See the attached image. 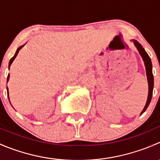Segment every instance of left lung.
I'll use <instances>...</instances> for the list:
<instances>
[{"instance_id":"obj_1","label":"left lung","mask_w":160,"mask_h":160,"mask_svg":"<svg viewBox=\"0 0 160 160\" xmlns=\"http://www.w3.org/2000/svg\"><path fill=\"white\" fill-rule=\"evenodd\" d=\"M134 45L135 46V47L137 48V49L138 50V52L141 55V56L142 57L143 61H144L145 67H146V75H147V79H148V83H149V94H148V99L146 101V106H145L144 109L142 111L141 114L143 112H145V111L147 109L148 106H149L150 101H151L152 96V90H153V84H154V80H153V75H152V62L151 59L149 55L147 54L145 49H143L142 46L136 41V40H132Z\"/></svg>"}]
</instances>
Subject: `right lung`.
I'll list each match as a JSON object with an SVG mask.
<instances>
[{"mask_svg": "<svg viewBox=\"0 0 160 160\" xmlns=\"http://www.w3.org/2000/svg\"><path fill=\"white\" fill-rule=\"evenodd\" d=\"M23 47V46H20V47L18 48V49H17V51H16V52H15V54H14V56H13L12 58H11V60H10V62H9V65H8V68H10V66H11V64L12 63V62L13 61H14V59H15V57L16 56H17V55H18V52H19V50H20L21 49H22V48ZM9 77H10V76H9V74H8V79H7V82L8 81V80H9ZM7 90H8V88H7Z\"/></svg>", "mask_w": 160, "mask_h": 160, "instance_id": "right-lung-1", "label": "right lung"}]
</instances>
